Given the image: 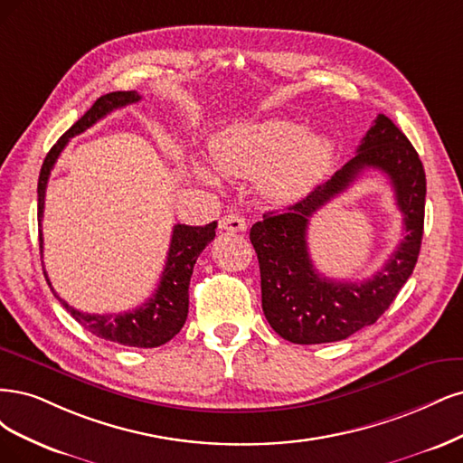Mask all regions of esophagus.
<instances>
[{"label":"esophagus","instance_id":"34e87169","mask_svg":"<svg viewBox=\"0 0 463 463\" xmlns=\"http://www.w3.org/2000/svg\"><path fill=\"white\" fill-rule=\"evenodd\" d=\"M219 227L222 231H229V232H244L248 225H246V219L244 217L236 215V213H229L225 217H221Z\"/></svg>","mask_w":463,"mask_h":463}]
</instances>
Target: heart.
I'll return each instance as SVG.
<instances>
[{
	"label": "heart",
	"instance_id": "obj_1",
	"mask_svg": "<svg viewBox=\"0 0 463 463\" xmlns=\"http://www.w3.org/2000/svg\"><path fill=\"white\" fill-rule=\"evenodd\" d=\"M221 171L236 176L261 175V192L277 202H290L309 192L333 157V142L319 132L304 134V127L288 118L232 127L212 144ZM205 181L213 176L200 171Z\"/></svg>",
	"mask_w": 463,
	"mask_h": 463
}]
</instances>
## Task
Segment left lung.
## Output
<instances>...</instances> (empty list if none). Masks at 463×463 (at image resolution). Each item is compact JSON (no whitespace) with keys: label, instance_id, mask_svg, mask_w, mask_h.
<instances>
[{"label":"left lung","instance_id":"left-lung-1","mask_svg":"<svg viewBox=\"0 0 463 463\" xmlns=\"http://www.w3.org/2000/svg\"><path fill=\"white\" fill-rule=\"evenodd\" d=\"M367 168L390 176L405 215V238L371 279H326L308 258V219ZM425 192L423 163L415 147L389 117L379 115L357 154L331 181L288 205L287 212L265 213L250 229V241L260 261L261 307L273 331L294 345H323L345 340L375 323L413 273L423 238Z\"/></svg>","mask_w":463,"mask_h":463}]
</instances>
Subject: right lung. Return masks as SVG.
Masks as SVG:
<instances>
[{"label":"right lung","mask_w":463,"mask_h":463,"mask_svg":"<svg viewBox=\"0 0 463 463\" xmlns=\"http://www.w3.org/2000/svg\"><path fill=\"white\" fill-rule=\"evenodd\" d=\"M142 96L138 92H111L96 99L94 106L88 109L77 123H74L61 138H59L52 150L48 152L46 159L38 178V232H40V253L43 248L42 238V217H43V198H46V186L50 173L55 165L57 157L61 156L63 147L69 144V140L77 134L84 132L96 125L99 118L109 115L113 109L130 106V103L140 101ZM217 222H210L205 227H190V225H175L171 244L167 251L165 269L161 273V280L157 285L156 294L142 304L140 307L125 311V313H106V316H98V313H84L80 309H74L69 306L63 298L53 290L52 282L46 275L48 285L61 306L77 319L86 331L92 335L117 342L123 346H134V348H156L165 345L178 331L183 329V325L188 316V287L190 277L194 271V263H196L198 256L203 251V248L210 244L215 238Z\"/></svg>","instance_id":"add662e5"}]
</instances>
